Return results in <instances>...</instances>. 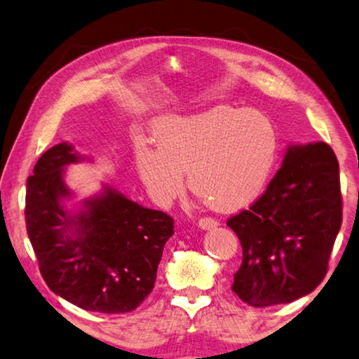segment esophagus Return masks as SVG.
<instances>
[{
	"mask_svg": "<svg viewBox=\"0 0 359 359\" xmlns=\"http://www.w3.org/2000/svg\"><path fill=\"white\" fill-rule=\"evenodd\" d=\"M218 224V222L215 218H210V217H203L201 220L198 222V226L201 229H210V228H215Z\"/></svg>",
	"mask_w": 359,
	"mask_h": 359,
	"instance_id": "1",
	"label": "esophagus"
}]
</instances>
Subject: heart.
<instances>
[{"mask_svg":"<svg viewBox=\"0 0 359 359\" xmlns=\"http://www.w3.org/2000/svg\"><path fill=\"white\" fill-rule=\"evenodd\" d=\"M158 149L139 142V177L160 205L185 188L218 210H233L258 196L276 163L274 121L253 109L218 104L188 117H165L154 128Z\"/></svg>","mask_w":359,"mask_h":359,"instance_id":"obj_1","label":"heart"}]
</instances>
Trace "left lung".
<instances>
[{
  "mask_svg": "<svg viewBox=\"0 0 359 359\" xmlns=\"http://www.w3.org/2000/svg\"><path fill=\"white\" fill-rule=\"evenodd\" d=\"M242 245L233 291L253 307L288 304L318 287L342 224L339 163L326 142L290 145L250 209L228 218Z\"/></svg>",
  "mask_w": 359,
  "mask_h": 359,
  "instance_id": "left-lung-1",
  "label": "left lung"
}]
</instances>
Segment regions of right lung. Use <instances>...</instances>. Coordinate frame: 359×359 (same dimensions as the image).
I'll return each mask as SVG.
<instances>
[{"label":"right lung","mask_w":359,"mask_h":359,"mask_svg":"<svg viewBox=\"0 0 359 359\" xmlns=\"http://www.w3.org/2000/svg\"><path fill=\"white\" fill-rule=\"evenodd\" d=\"M77 161L72 145L57 144L42 154L27 180V233L41 276L53 293L83 311L131 312L155 287L174 220L109 187L87 199L79 214H68L62 204L69 196L63 172Z\"/></svg>","instance_id":"right-lung-1"}]
</instances>
